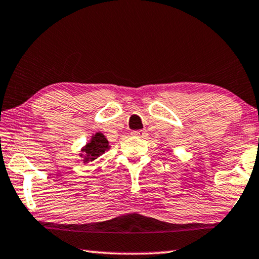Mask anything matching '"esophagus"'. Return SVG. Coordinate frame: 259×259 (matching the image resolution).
Returning a JSON list of instances; mask_svg holds the SVG:
<instances>
[{
	"instance_id": "obj_1",
	"label": "esophagus",
	"mask_w": 259,
	"mask_h": 259,
	"mask_svg": "<svg viewBox=\"0 0 259 259\" xmlns=\"http://www.w3.org/2000/svg\"><path fill=\"white\" fill-rule=\"evenodd\" d=\"M132 134H133L134 137L144 138V137H146V134H147V132H146L145 130H140V131H134V132H132Z\"/></svg>"
}]
</instances>
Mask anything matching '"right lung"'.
Here are the masks:
<instances>
[{
  "mask_svg": "<svg viewBox=\"0 0 259 259\" xmlns=\"http://www.w3.org/2000/svg\"><path fill=\"white\" fill-rule=\"evenodd\" d=\"M108 147V141L107 139L104 137L103 133H96L95 136L91 138V141L89 144H86L85 147H83L81 152L83 154H80V156L83 157V162L88 163L90 161L96 160L97 157H99L100 155H103L105 152L107 151Z\"/></svg>",
  "mask_w": 259,
  "mask_h": 259,
  "instance_id": "1",
  "label": "right lung"
}]
</instances>
